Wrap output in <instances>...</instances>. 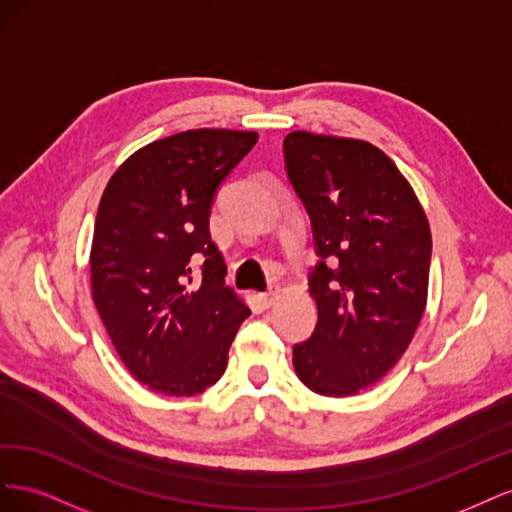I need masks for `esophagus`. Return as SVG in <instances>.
<instances>
[{
	"mask_svg": "<svg viewBox=\"0 0 512 512\" xmlns=\"http://www.w3.org/2000/svg\"><path fill=\"white\" fill-rule=\"evenodd\" d=\"M277 294H280V288H277V286H269L265 292H260V294H258V299H260V303H262V305L269 307V305H273V303H275Z\"/></svg>",
	"mask_w": 512,
	"mask_h": 512,
	"instance_id": "1",
	"label": "esophagus"
}]
</instances>
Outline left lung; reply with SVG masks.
<instances>
[{
    "instance_id": "1",
    "label": "left lung",
    "mask_w": 512,
    "mask_h": 512,
    "mask_svg": "<svg viewBox=\"0 0 512 512\" xmlns=\"http://www.w3.org/2000/svg\"><path fill=\"white\" fill-rule=\"evenodd\" d=\"M286 173L312 220L318 322L292 365L314 393L348 397L399 361L427 303L431 232L389 156L354 138L290 132Z\"/></svg>"
}]
</instances>
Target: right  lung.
<instances>
[{"label": "right lung", "mask_w": 512, "mask_h": 512, "mask_svg": "<svg viewBox=\"0 0 512 512\" xmlns=\"http://www.w3.org/2000/svg\"><path fill=\"white\" fill-rule=\"evenodd\" d=\"M256 141V132H179L138 149L102 194L91 292L121 361L151 391L190 397L218 382L252 314L226 286L209 215Z\"/></svg>", "instance_id": "add662e5"}]
</instances>
